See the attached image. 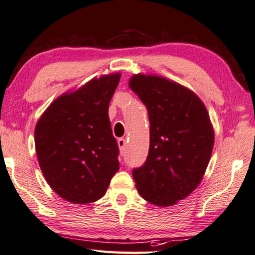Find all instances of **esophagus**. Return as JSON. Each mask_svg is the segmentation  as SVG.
<instances>
[{
    "instance_id": "obj_1",
    "label": "esophagus",
    "mask_w": 255,
    "mask_h": 255,
    "mask_svg": "<svg viewBox=\"0 0 255 255\" xmlns=\"http://www.w3.org/2000/svg\"><path fill=\"white\" fill-rule=\"evenodd\" d=\"M117 143H119V147H120V150L122 153L124 152L125 149V146H127V139L124 138H120L119 140H117Z\"/></svg>"
}]
</instances>
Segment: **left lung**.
<instances>
[{
    "label": "left lung",
    "instance_id": "1",
    "mask_svg": "<svg viewBox=\"0 0 255 255\" xmlns=\"http://www.w3.org/2000/svg\"><path fill=\"white\" fill-rule=\"evenodd\" d=\"M128 87L146 106L149 117V152L133 169L140 195L169 207L200 184L212 156L214 128L197 94L183 85L155 75H133Z\"/></svg>",
    "mask_w": 255,
    "mask_h": 255
}]
</instances>
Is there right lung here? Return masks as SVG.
<instances>
[{
    "mask_svg": "<svg viewBox=\"0 0 255 255\" xmlns=\"http://www.w3.org/2000/svg\"><path fill=\"white\" fill-rule=\"evenodd\" d=\"M120 79L121 73H110L66 92L35 125V152L43 176L54 192L72 204L102 198L120 169L108 116Z\"/></svg>",
    "mask_w": 255,
    "mask_h": 255,
    "instance_id": "add662e5",
    "label": "right lung"
}]
</instances>
